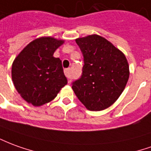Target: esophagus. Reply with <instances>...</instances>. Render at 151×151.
<instances>
[{
    "mask_svg": "<svg viewBox=\"0 0 151 151\" xmlns=\"http://www.w3.org/2000/svg\"><path fill=\"white\" fill-rule=\"evenodd\" d=\"M65 74L68 78H70V70H69V68H65Z\"/></svg>",
    "mask_w": 151,
    "mask_h": 151,
    "instance_id": "1",
    "label": "esophagus"
}]
</instances>
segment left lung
<instances>
[{
	"mask_svg": "<svg viewBox=\"0 0 151 151\" xmlns=\"http://www.w3.org/2000/svg\"><path fill=\"white\" fill-rule=\"evenodd\" d=\"M83 53L82 77L72 88L87 109L101 111L115 102L129 78L125 55L101 36L92 34L76 39Z\"/></svg>",
	"mask_w": 151,
	"mask_h": 151,
	"instance_id": "1",
	"label": "left lung"
}]
</instances>
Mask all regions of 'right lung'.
<instances>
[{"instance_id": "1", "label": "right lung", "mask_w": 151, "mask_h": 151, "mask_svg": "<svg viewBox=\"0 0 151 151\" xmlns=\"http://www.w3.org/2000/svg\"><path fill=\"white\" fill-rule=\"evenodd\" d=\"M65 42L52 37H42L28 43L14 59L11 76L14 86L24 101L41 106L56 97L67 84L55 50Z\"/></svg>"}]
</instances>
